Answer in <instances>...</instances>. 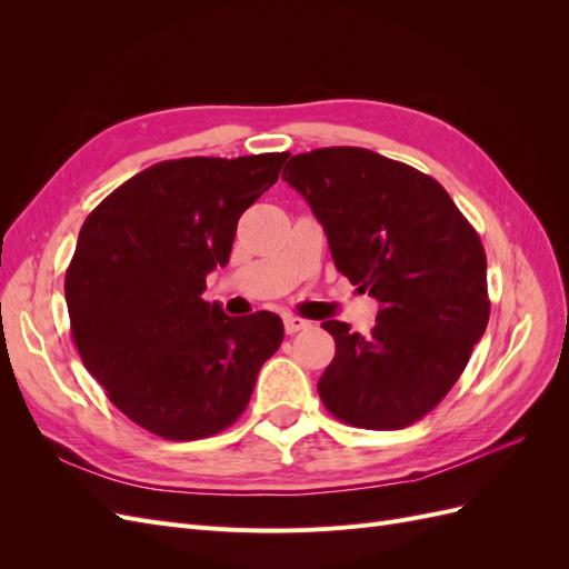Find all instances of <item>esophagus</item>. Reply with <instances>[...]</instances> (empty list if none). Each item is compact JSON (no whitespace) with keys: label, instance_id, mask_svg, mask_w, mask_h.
Masks as SVG:
<instances>
[{"label":"esophagus","instance_id":"obj_1","mask_svg":"<svg viewBox=\"0 0 569 569\" xmlns=\"http://www.w3.org/2000/svg\"><path fill=\"white\" fill-rule=\"evenodd\" d=\"M308 327H311V322H308V320H301V318H295V316H284L287 335H297L301 330H308Z\"/></svg>","mask_w":569,"mask_h":569}]
</instances>
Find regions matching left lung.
Wrapping results in <instances>:
<instances>
[{
  "label": "left lung",
  "mask_w": 569,
  "mask_h": 569,
  "mask_svg": "<svg viewBox=\"0 0 569 569\" xmlns=\"http://www.w3.org/2000/svg\"><path fill=\"white\" fill-rule=\"evenodd\" d=\"M282 180L311 203L337 270L382 306L368 337L322 322L337 343L318 382L325 408L360 429L418 422L458 382L487 330L477 230L435 178L370 149L297 153Z\"/></svg>",
  "instance_id": "8db88e82"
}]
</instances>
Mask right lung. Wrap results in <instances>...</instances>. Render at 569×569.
Masks as SVG:
<instances>
[{
  "label": "right lung",
  "mask_w": 569,
  "mask_h": 569,
  "mask_svg": "<svg viewBox=\"0 0 569 569\" xmlns=\"http://www.w3.org/2000/svg\"><path fill=\"white\" fill-rule=\"evenodd\" d=\"M287 157L153 163L82 222L63 284L71 335L109 401L151 435L222 432L280 349L278 316L230 318L201 295L206 274L228 266L239 218L278 182Z\"/></svg>",
  "instance_id": "1"
}]
</instances>
